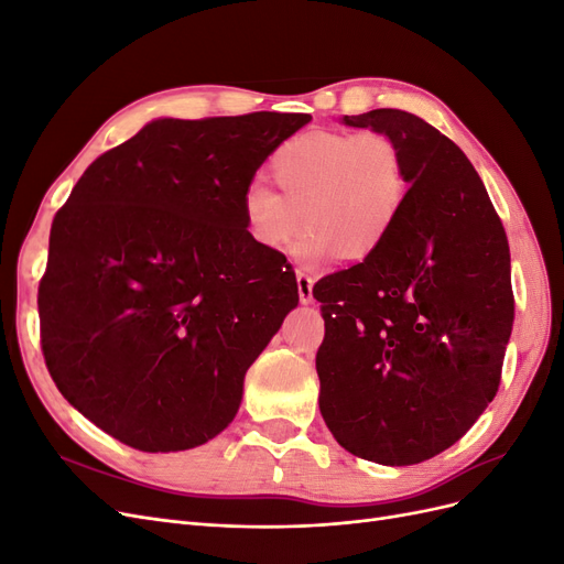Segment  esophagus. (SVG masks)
<instances>
[{
  "label": "esophagus",
  "instance_id": "34e87169",
  "mask_svg": "<svg viewBox=\"0 0 564 564\" xmlns=\"http://www.w3.org/2000/svg\"><path fill=\"white\" fill-rule=\"evenodd\" d=\"M296 282H299V299H301V303H311L313 301V284H315V280L308 275V272L299 270L296 272Z\"/></svg>",
  "mask_w": 564,
  "mask_h": 564
}]
</instances>
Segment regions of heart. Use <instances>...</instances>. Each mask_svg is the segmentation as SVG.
Listing matches in <instances>:
<instances>
[{"mask_svg":"<svg viewBox=\"0 0 564 564\" xmlns=\"http://www.w3.org/2000/svg\"><path fill=\"white\" fill-rule=\"evenodd\" d=\"M268 174L280 187L253 183L242 195L251 240L317 268L340 256L365 261L388 242L409 193L400 145L381 131H305L272 152Z\"/></svg>","mask_w":564,"mask_h":564,"instance_id":"b5f03b06","label":"heart"}]
</instances>
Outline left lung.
Wrapping results in <instances>:
<instances>
[{
	"label": "left lung",
	"mask_w": 564,
	"mask_h": 564,
	"mask_svg": "<svg viewBox=\"0 0 564 564\" xmlns=\"http://www.w3.org/2000/svg\"><path fill=\"white\" fill-rule=\"evenodd\" d=\"M340 124L388 133L409 193L381 251L313 289L319 412L346 452L412 466L449 449L497 395L516 313L508 240L445 133L392 108Z\"/></svg>",
	"instance_id": "1"
}]
</instances>
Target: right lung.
I'll use <instances>...</instances> for the list:
<instances>
[{
	"mask_svg": "<svg viewBox=\"0 0 564 564\" xmlns=\"http://www.w3.org/2000/svg\"><path fill=\"white\" fill-rule=\"evenodd\" d=\"M311 119H152L82 174L37 305L51 379L100 431L183 452L228 429L247 369L299 305L284 253L247 235L242 195Z\"/></svg>",
	"mask_w": 564,
	"mask_h": 564,
	"instance_id": "right-lung-1",
	"label": "right lung"
}]
</instances>
